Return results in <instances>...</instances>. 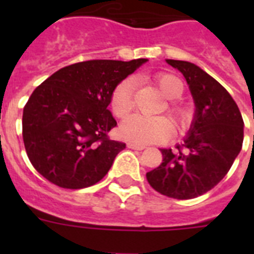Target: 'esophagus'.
<instances>
[{
    "instance_id": "1",
    "label": "esophagus",
    "mask_w": 254,
    "mask_h": 254,
    "mask_svg": "<svg viewBox=\"0 0 254 254\" xmlns=\"http://www.w3.org/2000/svg\"><path fill=\"white\" fill-rule=\"evenodd\" d=\"M127 147H129V149H134V150H143L146 146H145V145H139V143L129 142L127 143Z\"/></svg>"
}]
</instances>
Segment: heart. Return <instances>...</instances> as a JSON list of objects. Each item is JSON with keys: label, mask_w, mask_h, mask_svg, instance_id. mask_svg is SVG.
Segmentation results:
<instances>
[{"label": "heart", "mask_w": 254, "mask_h": 254, "mask_svg": "<svg viewBox=\"0 0 254 254\" xmlns=\"http://www.w3.org/2000/svg\"><path fill=\"white\" fill-rule=\"evenodd\" d=\"M153 80L159 88V91L166 99H179L185 92L183 81L174 73L158 72L153 76ZM135 80L133 77H127L112 92L111 109L113 115L119 119H123L133 109L134 101ZM167 113L174 119L179 127H186L190 121L189 109L175 101H170L166 108ZM121 135L127 141L134 143H150L166 139L173 134V124L165 116H142L133 115L123 121L120 127Z\"/></svg>", "instance_id": "b5f03b06"}]
</instances>
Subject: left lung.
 <instances>
[{"mask_svg":"<svg viewBox=\"0 0 254 254\" xmlns=\"http://www.w3.org/2000/svg\"><path fill=\"white\" fill-rule=\"evenodd\" d=\"M166 62L186 77L196 111L183 142L174 151L161 149L162 163L149 171L146 179L162 195L193 199L227 175L243 147L244 121L228 91L200 67L185 61Z\"/></svg>","mask_w":254,"mask_h":254,"instance_id":"1","label":"left lung"}]
</instances>
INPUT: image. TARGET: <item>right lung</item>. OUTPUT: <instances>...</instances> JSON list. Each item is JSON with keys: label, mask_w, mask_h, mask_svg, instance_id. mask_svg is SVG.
Segmentation results:
<instances>
[{"label": "right lung", "mask_w": 254, "mask_h": 254, "mask_svg": "<svg viewBox=\"0 0 254 254\" xmlns=\"http://www.w3.org/2000/svg\"><path fill=\"white\" fill-rule=\"evenodd\" d=\"M145 62H80L34 89L23 108L22 137L42 177L62 189L77 190L107 175L125 149V143L108 137L117 125L108 109L112 92Z\"/></svg>", "instance_id": "obj_1"}]
</instances>
